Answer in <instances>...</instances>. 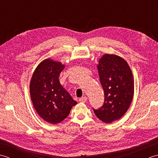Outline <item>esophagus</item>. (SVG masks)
Returning <instances> with one entry per match:
<instances>
[{
    "instance_id": "obj_1",
    "label": "esophagus",
    "mask_w": 158,
    "mask_h": 158,
    "mask_svg": "<svg viewBox=\"0 0 158 158\" xmlns=\"http://www.w3.org/2000/svg\"><path fill=\"white\" fill-rule=\"evenodd\" d=\"M79 102H87V100H88V98H87L86 96H83V97H82V98H79Z\"/></svg>"
}]
</instances>
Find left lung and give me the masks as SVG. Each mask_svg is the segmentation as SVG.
Here are the masks:
<instances>
[{"mask_svg": "<svg viewBox=\"0 0 158 158\" xmlns=\"http://www.w3.org/2000/svg\"><path fill=\"white\" fill-rule=\"evenodd\" d=\"M97 69L105 102L101 108L94 111L100 120L110 123L120 119L132 103L135 91L132 73L123 58L108 53L99 59Z\"/></svg>", "mask_w": 158, "mask_h": 158, "instance_id": "8db88e82", "label": "left lung"}]
</instances>
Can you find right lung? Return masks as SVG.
Instances as JSON below:
<instances>
[{
    "label": "right lung",
    "mask_w": 158,
    "mask_h": 158,
    "mask_svg": "<svg viewBox=\"0 0 158 158\" xmlns=\"http://www.w3.org/2000/svg\"><path fill=\"white\" fill-rule=\"evenodd\" d=\"M64 68L62 62L45 59L35 69L30 82L33 106L43 120L52 124L62 122L77 103L60 83V74Z\"/></svg>",
    "instance_id": "add662e5"
}]
</instances>
